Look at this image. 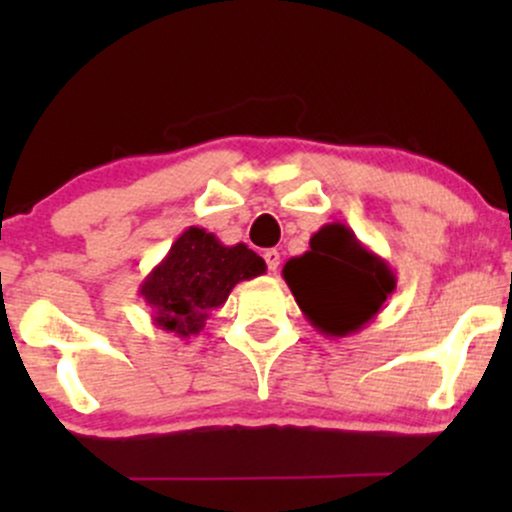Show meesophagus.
<instances>
[{
	"label": "esophagus",
	"instance_id": "1",
	"mask_svg": "<svg viewBox=\"0 0 512 512\" xmlns=\"http://www.w3.org/2000/svg\"><path fill=\"white\" fill-rule=\"evenodd\" d=\"M264 262H267V269H269V272L276 274V269H279V264H281V255H279V250H274V248L264 250Z\"/></svg>",
	"mask_w": 512,
	"mask_h": 512
}]
</instances>
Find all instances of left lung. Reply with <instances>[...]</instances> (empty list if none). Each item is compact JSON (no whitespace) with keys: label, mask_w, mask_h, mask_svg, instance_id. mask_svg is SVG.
Returning <instances> with one entry per match:
<instances>
[{"label":"left lung","mask_w":512,"mask_h":512,"mask_svg":"<svg viewBox=\"0 0 512 512\" xmlns=\"http://www.w3.org/2000/svg\"><path fill=\"white\" fill-rule=\"evenodd\" d=\"M305 320L325 337H349L383 310L397 274L344 223H325L310 250L281 269Z\"/></svg>","instance_id":"8db88e82"}]
</instances>
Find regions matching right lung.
<instances>
[{"instance_id":"right-lung-1","label":"right lung","mask_w":512,"mask_h":512,"mask_svg":"<svg viewBox=\"0 0 512 512\" xmlns=\"http://www.w3.org/2000/svg\"><path fill=\"white\" fill-rule=\"evenodd\" d=\"M264 272L267 264L245 243L223 245L214 233L190 226L142 281L139 296L158 330L190 339L204 330L211 310L228 301L233 286Z\"/></svg>"}]
</instances>
